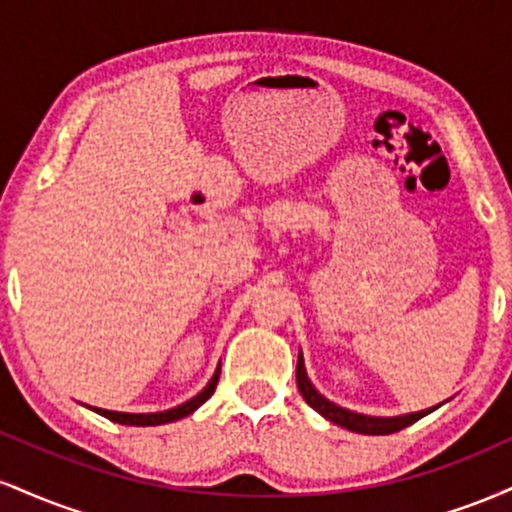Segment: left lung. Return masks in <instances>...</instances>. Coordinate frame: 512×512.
<instances>
[{
  "label": "left lung",
  "mask_w": 512,
  "mask_h": 512,
  "mask_svg": "<svg viewBox=\"0 0 512 512\" xmlns=\"http://www.w3.org/2000/svg\"><path fill=\"white\" fill-rule=\"evenodd\" d=\"M296 383H298V390H301L305 402H308L310 407L317 411V414H322L325 419H330L332 424L349 428V431H354V433H363V436H387V433H397V431H402V428L416 424V421L424 419L426 414H431L433 409L440 407V404H438V407H433V409L414 411V414H404V416H387V419H383V416L356 414V411L337 407V404L330 402V399L322 397L320 392H317L313 387V383H310L308 373H305L301 354H298Z\"/></svg>",
  "instance_id": "8db88e82"
}]
</instances>
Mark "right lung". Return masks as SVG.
I'll use <instances>...</instances> for the list:
<instances>
[{"label": "right lung", "instance_id": "1", "mask_svg": "<svg viewBox=\"0 0 512 512\" xmlns=\"http://www.w3.org/2000/svg\"><path fill=\"white\" fill-rule=\"evenodd\" d=\"M219 373H221V366L216 368L214 378L209 380V385L204 387L202 392H199L197 397H192L190 402L180 404V407L175 409H168V411H156V414H125V411H108V409H96L98 414L105 416V419L110 421H117V424H125V426H161V424H170V421H178L182 416L192 414L197 407H202L207 399L214 395L216 390V383H219Z\"/></svg>", "mask_w": 512, "mask_h": 512}]
</instances>
